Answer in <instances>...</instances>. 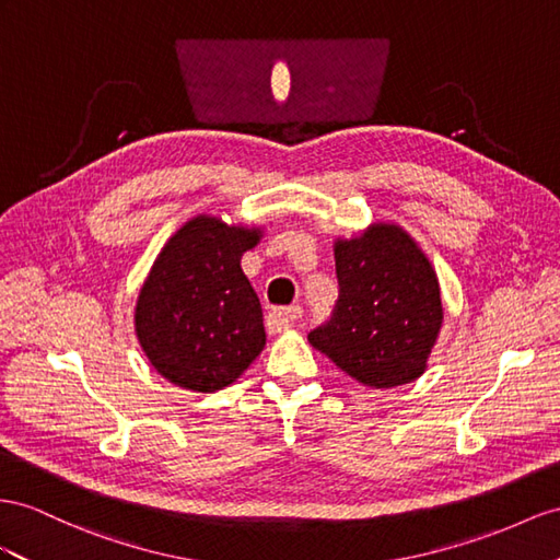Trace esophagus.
Wrapping results in <instances>:
<instances>
[{
  "mask_svg": "<svg viewBox=\"0 0 560 560\" xmlns=\"http://www.w3.org/2000/svg\"><path fill=\"white\" fill-rule=\"evenodd\" d=\"M300 317H303L300 307H281L269 314V326L271 331H285V328H293Z\"/></svg>",
  "mask_w": 560,
  "mask_h": 560,
  "instance_id": "1",
  "label": "esophagus"
}]
</instances>
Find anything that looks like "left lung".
Segmentation results:
<instances>
[{
    "label": "left lung",
    "mask_w": 560,
    "mask_h": 560,
    "mask_svg": "<svg viewBox=\"0 0 560 560\" xmlns=\"http://www.w3.org/2000/svg\"><path fill=\"white\" fill-rule=\"evenodd\" d=\"M340 298L307 336L350 378L388 390L425 374L444 319L433 262L402 224L371 222L334 241Z\"/></svg>",
    "instance_id": "left-lung-1"
}]
</instances>
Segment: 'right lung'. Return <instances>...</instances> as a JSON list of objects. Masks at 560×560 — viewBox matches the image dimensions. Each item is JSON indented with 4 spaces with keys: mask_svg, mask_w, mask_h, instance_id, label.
Masks as SVG:
<instances>
[{
    "mask_svg": "<svg viewBox=\"0 0 560 560\" xmlns=\"http://www.w3.org/2000/svg\"><path fill=\"white\" fill-rule=\"evenodd\" d=\"M265 226L200 212L167 238L143 279L135 334L151 366L177 388L214 393L238 381L265 350L260 298L241 257Z\"/></svg>",
    "mask_w": 560,
    "mask_h": 560,
    "instance_id": "obj_1",
    "label": "right lung"
}]
</instances>
